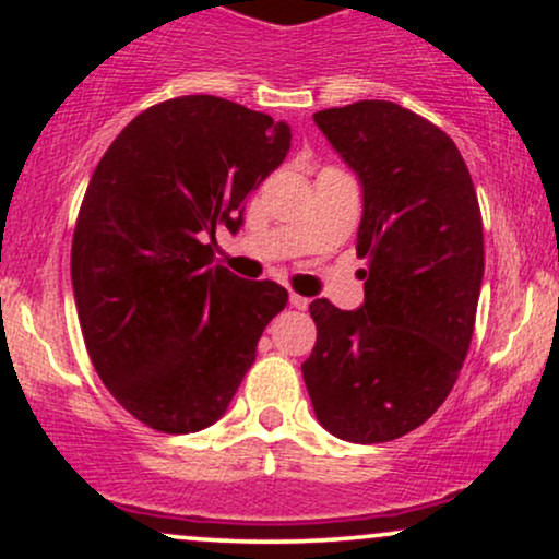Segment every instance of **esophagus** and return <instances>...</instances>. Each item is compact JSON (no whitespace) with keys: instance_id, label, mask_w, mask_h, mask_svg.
I'll return each instance as SVG.
<instances>
[{"instance_id":"1","label":"esophagus","mask_w":559,"mask_h":559,"mask_svg":"<svg viewBox=\"0 0 559 559\" xmlns=\"http://www.w3.org/2000/svg\"><path fill=\"white\" fill-rule=\"evenodd\" d=\"M288 301H292V307H297V310H307L310 307V299L301 297V294H288Z\"/></svg>"}]
</instances>
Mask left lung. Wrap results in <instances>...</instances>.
<instances>
[{"label":"left lung","mask_w":559,"mask_h":559,"mask_svg":"<svg viewBox=\"0 0 559 559\" xmlns=\"http://www.w3.org/2000/svg\"><path fill=\"white\" fill-rule=\"evenodd\" d=\"M362 186L357 254L365 301L316 299L301 362L325 431L352 444L400 439L447 400L463 368L484 281V223L454 141L394 102L312 115Z\"/></svg>","instance_id":"8db88e82"}]
</instances>
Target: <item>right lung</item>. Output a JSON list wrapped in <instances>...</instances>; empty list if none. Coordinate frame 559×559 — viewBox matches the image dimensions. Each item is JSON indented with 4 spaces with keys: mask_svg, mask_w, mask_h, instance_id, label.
I'll return each mask as SVG.
<instances>
[{
    "mask_svg": "<svg viewBox=\"0 0 559 559\" xmlns=\"http://www.w3.org/2000/svg\"><path fill=\"white\" fill-rule=\"evenodd\" d=\"M288 150L284 120L191 94L136 115L96 165L70 252L83 342L155 431L221 420L286 307L284 286L213 265V243L217 226L239 234L243 199Z\"/></svg>",
    "mask_w": 559,
    "mask_h": 559,
    "instance_id": "add662e5",
    "label": "right lung"
}]
</instances>
